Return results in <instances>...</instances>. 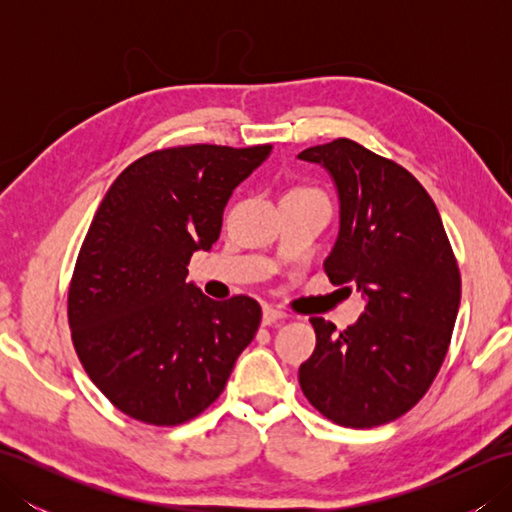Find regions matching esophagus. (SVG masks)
Listing matches in <instances>:
<instances>
[{
    "mask_svg": "<svg viewBox=\"0 0 512 512\" xmlns=\"http://www.w3.org/2000/svg\"><path fill=\"white\" fill-rule=\"evenodd\" d=\"M288 319V312L279 310V308H273V306H266L264 308V314H262V323L264 325H275V323H281Z\"/></svg>",
    "mask_w": 512,
    "mask_h": 512,
    "instance_id": "1",
    "label": "esophagus"
}]
</instances>
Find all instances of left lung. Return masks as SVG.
<instances>
[{"instance_id": "1", "label": "left lung", "mask_w": 512, "mask_h": 512, "mask_svg": "<svg viewBox=\"0 0 512 512\" xmlns=\"http://www.w3.org/2000/svg\"><path fill=\"white\" fill-rule=\"evenodd\" d=\"M297 158L328 171L339 195L325 273L365 299L343 332L310 319L317 347L299 367V385L332 422L378 427L407 413L436 378L458 319L460 270L436 204L407 169L350 138Z\"/></svg>"}]
</instances>
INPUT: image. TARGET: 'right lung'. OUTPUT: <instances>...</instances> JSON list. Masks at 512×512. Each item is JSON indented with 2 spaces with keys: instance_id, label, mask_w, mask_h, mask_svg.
Wrapping results in <instances>:
<instances>
[{
  "instance_id": "1",
  "label": "right lung",
  "mask_w": 512,
  "mask_h": 512,
  "mask_svg": "<svg viewBox=\"0 0 512 512\" xmlns=\"http://www.w3.org/2000/svg\"><path fill=\"white\" fill-rule=\"evenodd\" d=\"M270 151H154L99 204L74 266L68 319L85 372L127 416L156 427L195 418L255 339L259 303L209 299L187 281V266L217 242L228 198Z\"/></svg>"
}]
</instances>
